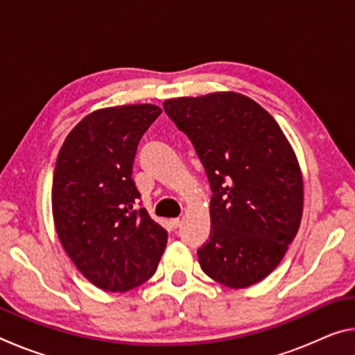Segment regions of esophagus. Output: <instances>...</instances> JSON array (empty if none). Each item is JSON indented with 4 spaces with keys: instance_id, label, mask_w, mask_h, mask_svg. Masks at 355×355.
<instances>
[{
    "instance_id": "esophagus-1",
    "label": "esophagus",
    "mask_w": 355,
    "mask_h": 355,
    "mask_svg": "<svg viewBox=\"0 0 355 355\" xmlns=\"http://www.w3.org/2000/svg\"><path fill=\"white\" fill-rule=\"evenodd\" d=\"M171 224L177 228V227H180V224H182V219H180V218L172 219V220H171Z\"/></svg>"
}]
</instances>
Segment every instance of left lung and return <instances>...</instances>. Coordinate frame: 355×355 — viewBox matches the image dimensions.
<instances>
[{"instance_id":"obj_1","label":"left lung","mask_w":355,"mask_h":355,"mask_svg":"<svg viewBox=\"0 0 355 355\" xmlns=\"http://www.w3.org/2000/svg\"><path fill=\"white\" fill-rule=\"evenodd\" d=\"M167 116L189 137L211 188V233L197 250L203 272L230 288L271 274L302 216L299 164L279 123L249 97L172 98Z\"/></svg>"}]
</instances>
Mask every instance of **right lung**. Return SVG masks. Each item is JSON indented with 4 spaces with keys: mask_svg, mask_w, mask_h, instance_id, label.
<instances>
[{
    "mask_svg": "<svg viewBox=\"0 0 355 355\" xmlns=\"http://www.w3.org/2000/svg\"><path fill=\"white\" fill-rule=\"evenodd\" d=\"M155 105L100 110L70 131L58 155L51 205L58 236L80 272L106 291H128L158 268L167 232L137 208V144ZM141 205V203H139Z\"/></svg>",
    "mask_w": 355,
    "mask_h": 355,
    "instance_id": "obj_1",
    "label": "right lung"
}]
</instances>
